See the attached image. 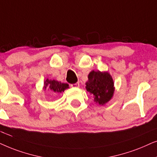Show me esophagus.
I'll return each instance as SVG.
<instances>
[{"mask_svg":"<svg viewBox=\"0 0 157 157\" xmlns=\"http://www.w3.org/2000/svg\"><path fill=\"white\" fill-rule=\"evenodd\" d=\"M79 86H80V83H79V82L75 83V84L71 85V87H78Z\"/></svg>","mask_w":157,"mask_h":157,"instance_id":"esophagus-1","label":"esophagus"}]
</instances>
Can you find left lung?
Segmentation results:
<instances>
[{"label": "left lung", "mask_w": 157, "mask_h": 157, "mask_svg": "<svg viewBox=\"0 0 157 157\" xmlns=\"http://www.w3.org/2000/svg\"><path fill=\"white\" fill-rule=\"evenodd\" d=\"M86 89L94 95V100L100 105H104L113 95V81L108 72L93 70L88 75Z\"/></svg>", "instance_id": "obj_1"}]
</instances>
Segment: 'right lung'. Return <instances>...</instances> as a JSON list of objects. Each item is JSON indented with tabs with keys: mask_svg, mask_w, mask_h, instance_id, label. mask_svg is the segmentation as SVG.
<instances>
[{
	"mask_svg": "<svg viewBox=\"0 0 157 157\" xmlns=\"http://www.w3.org/2000/svg\"><path fill=\"white\" fill-rule=\"evenodd\" d=\"M69 85L65 83H62L56 80H49L47 79L44 83V90H49L53 93H62L64 90L68 88Z\"/></svg>",
	"mask_w": 157,
	"mask_h": 157,
	"instance_id": "obj_1",
	"label": "right lung"
}]
</instances>
